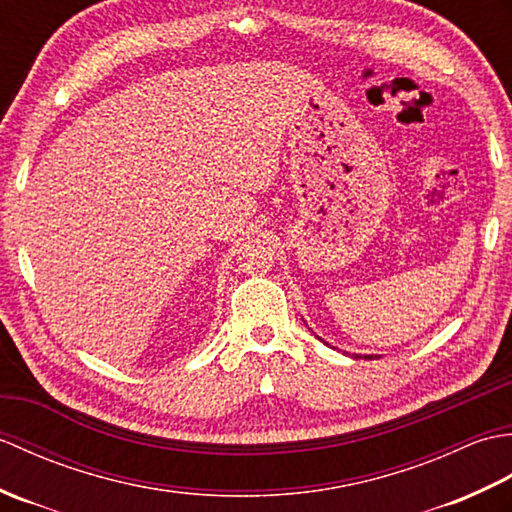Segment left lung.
Here are the masks:
<instances>
[{
  "mask_svg": "<svg viewBox=\"0 0 512 512\" xmlns=\"http://www.w3.org/2000/svg\"><path fill=\"white\" fill-rule=\"evenodd\" d=\"M356 358H361V354H354ZM365 358H374V354H365Z\"/></svg>",
  "mask_w": 512,
  "mask_h": 512,
  "instance_id": "8db88e82",
  "label": "left lung"
}]
</instances>
